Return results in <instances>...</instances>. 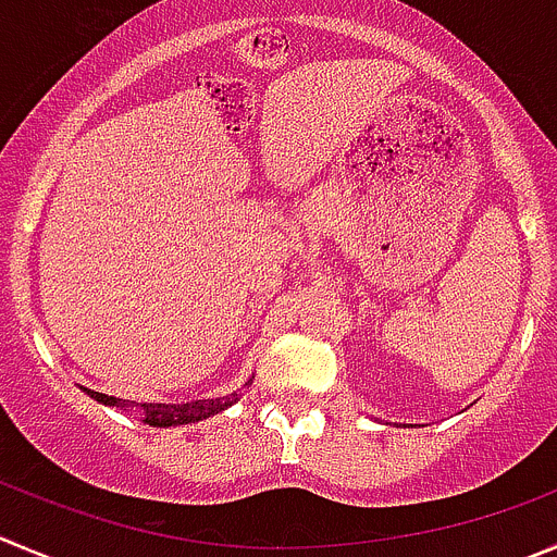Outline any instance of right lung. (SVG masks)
Masks as SVG:
<instances>
[{"mask_svg": "<svg viewBox=\"0 0 557 557\" xmlns=\"http://www.w3.org/2000/svg\"><path fill=\"white\" fill-rule=\"evenodd\" d=\"M95 401L109 407H136L128 405L125 399H116V396L98 394V391H87ZM237 401V394H232V399H199V401H185V405H158V401H150V405H139L141 416H145V423L150 426H183V423H196L202 418L215 416V412L226 410V407Z\"/></svg>", "mask_w": 557, "mask_h": 557, "instance_id": "obj_1", "label": "right lung"}]
</instances>
